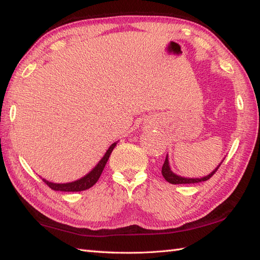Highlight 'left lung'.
Segmentation results:
<instances>
[{
    "label": "left lung",
    "mask_w": 260,
    "mask_h": 260,
    "mask_svg": "<svg viewBox=\"0 0 260 260\" xmlns=\"http://www.w3.org/2000/svg\"><path fill=\"white\" fill-rule=\"evenodd\" d=\"M220 165H221V164H220ZM220 165H219V167H220ZM219 167L215 169L211 174L204 176V178H201V179H186V178H182V176H179V175L174 174L172 171H171L170 165H169V159H168V156H167V157H165V161H164V164H163V167H162V175H163V178L165 180H167L168 182H170V183H172V184L198 183V182H202V181L209 180L215 172H217Z\"/></svg>",
    "instance_id": "8db88e82"
}]
</instances>
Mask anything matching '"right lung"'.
Wrapping results in <instances>:
<instances>
[{"mask_svg": "<svg viewBox=\"0 0 260 260\" xmlns=\"http://www.w3.org/2000/svg\"><path fill=\"white\" fill-rule=\"evenodd\" d=\"M116 146V143L112 144L109 146V148L107 150L106 154H105L104 157L99 161V163L96 165L95 169H93L90 173H88L84 178L78 180V181H75V182H71V183H64V184H57V183H52V182H49L47 180H43V182L50 187V189L54 190V191H62V192H78V191H84L89 189L93 184L96 183L98 181V179L101 178V175L103 173V170L105 168V165H106L108 158L110 156V154H112L114 147Z\"/></svg>", "mask_w": 260, "mask_h": 260, "instance_id": "right-lung-1", "label": "right lung"}]
</instances>
